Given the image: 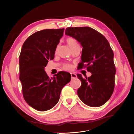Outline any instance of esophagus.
<instances>
[{"mask_svg":"<svg viewBox=\"0 0 134 134\" xmlns=\"http://www.w3.org/2000/svg\"><path fill=\"white\" fill-rule=\"evenodd\" d=\"M71 74V77L72 79H74V78H76L77 76H76V74H74V73H72V72H71V73H70Z\"/></svg>","mask_w":134,"mask_h":134,"instance_id":"1","label":"esophagus"}]
</instances>
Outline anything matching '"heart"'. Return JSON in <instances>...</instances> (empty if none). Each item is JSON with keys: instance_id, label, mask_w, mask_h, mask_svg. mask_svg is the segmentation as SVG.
<instances>
[{"instance_id": "b5f03b06", "label": "heart", "mask_w": 134, "mask_h": 134, "mask_svg": "<svg viewBox=\"0 0 134 134\" xmlns=\"http://www.w3.org/2000/svg\"><path fill=\"white\" fill-rule=\"evenodd\" d=\"M66 42H67V43L69 45V46L70 47L71 50L73 48H74L75 47L78 46V43H77L76 41L73 38H71V37L68 38L66 40ZM57 50H58V48H56V51H57ZM64 68L65 70H69L71 68V66L69 64H65L64 66Z\"/></svg>"}]
</instances>
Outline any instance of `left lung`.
I'll return each instance as SVG.
<instances>
[{"mask_svg": "<svg viewBox=\"0 0 134 134\" xmlns=\"http://www.w3.org/2000/svg\"><path fill=\"white\" fill-rule=\"evenodd\" d=\"M65 34L74 38L83 47L80 69L86 68L92 75L77 76L82 84L77 93L87 106H102L111 97L115 88L116 68L113 52L104 36L89 27H68Z\"/></svg>", "mask_w": 134, "mask_h": 134, "instance_id": "obj_1", "label": "left lung"}]
</instances>
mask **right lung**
Returning <instances> with one entry per match:
<instances>
[{
    "instance_id": "obj_1",
    "label": "right lung",
    "mask_w": 134,
    "mask_h": 134,
    "mask_svg": "<svg viewBox=\"0 0 134 134\" xmlns=\"http://www.w3.org/2000/svg\"><path fill=\"white\" fill-rule=\"evenodd\" d=\"M64 28L35 32L23 44L19 55V79L23 98L31 107L45 111L58 103L61 91L70 81L71 75L60 71L49 78L44 68L54 59L56 47Z\"/></svg>"
}]
</instances>
